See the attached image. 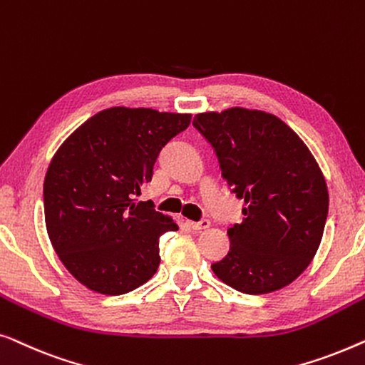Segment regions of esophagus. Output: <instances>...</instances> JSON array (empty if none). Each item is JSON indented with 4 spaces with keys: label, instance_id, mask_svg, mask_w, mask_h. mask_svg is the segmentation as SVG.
Returning <instances> with one entry per match:
<instances>
[{
    "label": "esophagus",
    "instance_id": "34e87169",
    "mask_svg": "<svg viewBox=\"0 0 365 365\" xmlns=\"http://www.w3.org/2000/svg\"><path fill=\"white\" fill-rule=\"evenodd\" d=\"M188 227L192 230H205L210 227V222L208 220H200V222H188Z\"/></svg>",
    "mask_w": 365,
    "mask_h": 365
}]
</instances>
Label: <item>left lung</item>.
Returning <instances> with one entry per match:
<instances>
[{
	"label": "left lung",
	"instance_id": "1",
	"mask_svg": "<svg viewBox=\"0 0 365 365\" xmlns=\"http://www.w3.org/2000/svg\"><path fill=\"white\" fill-rule=\"evenodd\" d=\"M213 147L222 177L245 198L243 222L228 228L230 251L213 273L246 294L292 283L314 258L329 193L309 148L283 120L241 107L195 115Z\"/></svg>",
	"mask_w": 365,
	"mask_h": 365
}]
</instances>
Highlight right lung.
<instances>
[{"instance_id":"obj_1","label":"right lung","mask_w":365,"mask_h":365,"mask_svg":"<svg viewBox=\"0 0 365 365\" xmlns=\"http://www.w3.org/2000/svg\"><path fill=\"white\" fill-rule=\"evenodd\" d=\"M190 114L110 107L86 120L56 152L44 178L46 228L71 274L101 294H125L160 264L158 240L178 227L135 202L158 153Z\"/></svg>"}]
</instances>
